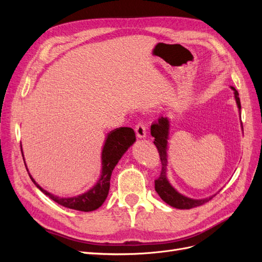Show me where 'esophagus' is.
Returning a JSON list of instances; mask_svg holds the SVG:
<instances>
[{
  "label": "esophagus",
  "mask_w": 262,
  "mask_h": 262,
  "mask_svg": "<svg viewBox=\"0 0 262 262\" xmlns=\"http://www.w3.org/2000/svg\"><path fill=\"white\" fill-rule=\"evenodd\" d=\"M136 133H137V137L139 139L146 138V126L142 122H139L136 125Z\"/></svg>",
  "instance_id": "obj_1"
}]
</instances>
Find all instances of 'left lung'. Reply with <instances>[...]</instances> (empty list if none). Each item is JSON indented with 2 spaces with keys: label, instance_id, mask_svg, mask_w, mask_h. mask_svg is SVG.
<instances>
[{
  "label": "left lung",
  "instance_id": "left-lung-1",
  "mask_svg": "<svg viewBox=\"0 0 262 262\" xmlns=\"http://www.w3.org/2000/svg\"><path fill=\"white\" fill-rule=\"evenodd\" d=\"M231 89L234 92L236 104L241 113L242 106L238 92H237L235 90V87L233 86H231ZM150 134H152V137H154V144L157 147L158 153H160L162 162L161 175L155 180V190L158 195L162 198V200L169 204L172 208L182 210L199 207V205H202L210 201L215 194L209 198H205V199H191V198H188L184 194L179 193L177 190L170 185V182L167 178V144L169 136V119L167 117H161L158 119V121L150 125Z\"/></svg>",
  "mask_w": 262,
  "mask_h": 262
}]
</instances>
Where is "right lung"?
Instances as JSON below:
<instances>
[{"instance_id": "obj_1", "label": "right lung", "mask_w": 262, "mask_h": 262, "mask_svg": "<svg viewBox=\"0 0 262 262\" xmlns=\"http://www.w3.org/2000/svg\"><path fill=\"white\" fill-rule=\"evenodd\" d=\"M134 142H136V133H134L133 129L131 128H124V126H122V128H117L110 133H108L101 152V171L99 179L96 182V185L92 189H90L89 191L76 196L61 198L46 191V190L39 186L35 181V179L31 177L27 169L26 164L25 166L30 179L33 180L36 187L38 189H40L41 191L46 195H48L51 200L59 203L62 207H66L69 209L83 212H91L101 207V204L105 202L109 192L110 177H112L113 170L116 167L118 162L120 161V158L123 156V154L128 150V148L134 143ZM20 149L24 158L23 148ZM24 163H25V160H24Z\"/></svg>"}]
</instances>
